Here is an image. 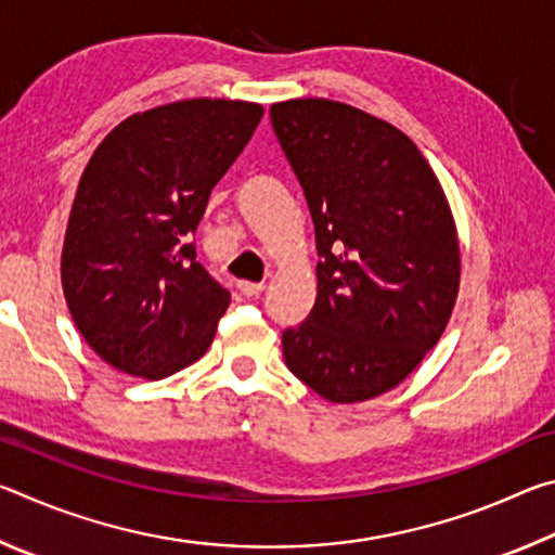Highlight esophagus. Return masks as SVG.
Segmentation results:
<instances>
[{
    "mask_svg": "<svg viewBox=\"0 0 555 555\" xmlns=\"http://www.w3.org/2000/svg\"><path fill=\"white\" fill-rule=\"evenodd\" d=\"M237 288L242 291V296H259L264 291V284H257V281H240Z\"/></svg>",
    "mask_w": 555,
    "mask_h": 555,
    "instance_id": "34e87169",
    "label": "esophagus"
}]
</instances>
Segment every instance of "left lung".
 <instances>
[{
	"instance_id": "obj_1",
	"label": "left lung",
	"mask_w": 555,
	"mask_h": 555,
	"mask_svg": "<svg viewBox=\"0 0 555 555\" xmlns=\"http://www.w3.org/2000/svg\"><path fill=\"white\" fill-rule=\"evenodd\" d=\"M315 224L318 296L281 337L286 367L333 403L379 397L443 335L460 288L448 198L418 146L345 102L271 105Z\"/></svg>"
}]
</instances>
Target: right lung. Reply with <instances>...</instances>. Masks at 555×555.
Masks as SVG:
<instances>
[{
  "label": "right lung",
  "instance_id": "obj_1",
  "mask_svg": "<svg viewBox=\"0 0 555 555\" xmlns=\"http://www.w3.org/2000/svg\"><path fill=\"white\" fill-rule=\"evenodd\" d=\"M261 117L244 100L168 102L119 121L90 156L61 281L75 327L115 370L164 379L208 352L230 291L195 261L193 232Z\"/></svg>",
  "mask_w": 555,
  "mask_h": 555
}]
</instances>
